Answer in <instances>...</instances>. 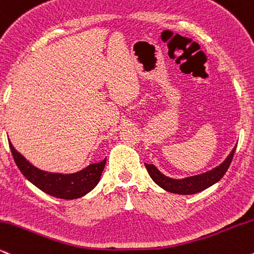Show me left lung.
I'll use <instances>...</instances> for the list:
<instances>
[{"label": "left lung", "mask_w": 254, "mask_h": 254, "mask_svg": "<svg viewBox=\"0 0 254 254\" xmlns=\"http://www.w3.org/2000/svg\"><path fill=\"white\" fill-rule=\"evenodd\" d=\"M235 148H237V146L232 150L229 156L226 158L225 162L220 164L217 168L210 170L208 172H204V174L183 178V180H174V178L166 177L153 164H145V166L154 183L158 184L160 188H163L164 190L172 193H178V195H192V193L203 191L207 188L211 187L213 184L217 183V182L221 180L226 172H227L229 165H231Z\"/></svg>", "instance_id": "left-lung-1"}]
</instances>
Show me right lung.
Here are the masks:
<instances>
[{"label":"right lung","mask_w":254,"mask_h":254,"mask_svg":"<svg viewBox=\"0 0 254 254\" xmlns=\"http://www.w3.org/2000/svg\"><path fill=\"white\" fill-rule=\"evenodd\" d=\"M9 147L15 164L27 180L39 188L41 191L63 199L79 198L91 191L100 182L101 175L106 165V158H104L102 162L90 164L76 174H52L33 166L22 154L15 150L10 141H9Z\"/></svg>","instance_id":"obj_1"}]
</instances>
